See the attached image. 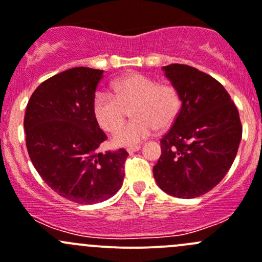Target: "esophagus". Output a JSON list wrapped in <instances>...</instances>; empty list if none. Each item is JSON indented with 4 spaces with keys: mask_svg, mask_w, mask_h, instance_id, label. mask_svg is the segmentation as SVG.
I'll return each mask as SVG.
<instances>
[{
    "mask_svg": "<svg viewBox=\"0 0 262 262\" xmlns=\"http://www.w3.org/2000/svg\"><path fill=\"white\" fill-rule=\"evenodd\" d=\"M140 145H135V146H130V147H127V151L130 152V154H132V152H136V151H139L140 150Z\"/></svg>",
    "mask_w": 262,
    "mask_h": 262,
    "instance_id": "1",
    "label": "esophagus"
}]
</instances>
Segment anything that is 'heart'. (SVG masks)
<instances>
[{
    "label": "heart",
    "mask_w": 262,
    "mask_h": 262,
    "mask_svg": "<svg viewBox=\"0 0 262 262\" xmlns=\"http://www.w3.org/2000/svg\"><path fill=\"white\" fill-rule=\"evenodd\" d=\"M113 95L97 93L92 104L93 116L100 128L115 132L123 124L125 110L132 106V123L116 132V146H132L155 130H165L177 120L181 111L178 90L169 84H157L154 79L140 72H130L112 84Z\"/></svg>",
    "instance_id": "b5f03b06"
}]
</instances>
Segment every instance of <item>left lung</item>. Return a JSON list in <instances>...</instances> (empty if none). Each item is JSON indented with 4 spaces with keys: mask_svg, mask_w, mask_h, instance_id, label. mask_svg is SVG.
I'll return each instance as SVG.
<instances>
[{
    "mask_svg": "<svg viewBox=\"0 0 262 262\" xmlns=\"http://www.w3.org/2000/svg\"><path fill=\"white\" fill-rule=\"evenodd\" d=\"M162 70L180 93L182 105L160 140L162 155L152 174L168 195L199 198L215 187L234 162L242 139L239 113L210 75L180 63Z\"/></svg>",
    "mask_w": 262,
    "mask_h": 262,
    "instance_id": "1",
    "label": "left lung"
}]
</instances>
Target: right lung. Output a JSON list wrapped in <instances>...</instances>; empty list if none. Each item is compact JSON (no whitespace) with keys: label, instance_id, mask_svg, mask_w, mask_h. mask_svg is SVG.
<instances>
[{"label":"right lung","instance_id":"right-lung-1","mask_svg":"<svg viewBox=\"0 0 262 262\" xmlns=\"http://www.w3.org/2000/svg\"><path fill=\"white\" fill-rule=\"evenodd\" d=\"M103 70L74 67L49 77L27 105V149L44 182L76 204L108 200L121 188L127 151L98 152L107 139L92 104Z\"/></svg>","mask_w":262,"mask_h":262}]
</instances>
